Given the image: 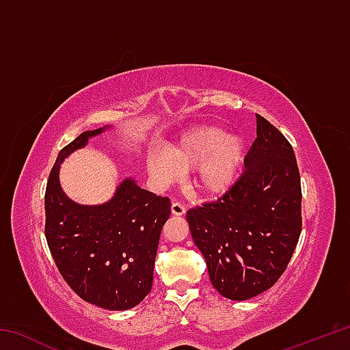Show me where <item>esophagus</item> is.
Wrapping results in <instances>:
<instances>
[{"mask_svg": "<svg viewBox=\"0 0 350 350\" xmlns=\"http://www.w3.org/2000/svg\"><path fill=\"white\" fill-rule=\"evenodd\" d=\"M171 211H173V215H176V216H182V215H185L187 208L182 202H173L171 204Z\"/></svg>", "mask_w": 350, "mask_h": 350, "instance_id": "obj_1", "label": "esophagus"}]
</instances>
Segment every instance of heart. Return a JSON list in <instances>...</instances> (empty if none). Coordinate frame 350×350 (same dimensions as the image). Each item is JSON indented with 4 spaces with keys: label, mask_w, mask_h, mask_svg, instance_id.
<instances>
[{
    "label": "heart",
    "mask_w": 350,
    "mask_h": 350,
    "mask_svg": "<svg viewBox=\"0 0 350 350\" xmlns=\"http://www.w3.org/2000/svg\"><path fill=\"white\" fill-rule=\"evenodd\" d=\"M244 161V142L236 134L225 135L215 126L187 134L167 156L150 154L148 171L161 185L173 183L180 173L196 168L194 183L204 193L219 194L233 185Z\"/></svg>",
    "instance_id": "obj_1"
}]
</instances>
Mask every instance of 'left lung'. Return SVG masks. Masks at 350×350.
Wrapping results in <instances>:
<instances>
[{
  "mask_svg": "<svg viewBox=\"0 0 350 350\" xmlns=\"http://www.w3.org/2000/svg\"><path fill=\"white\" fill-rule=\"evenodd\" d=\"M244 165L239 179L221 198L187 213L213 287L233 301L250 299L273 287L303 228L293 148L259 114L256 139Z\"/></svg>",
  "mask_w": 350,
  "mask_h": 350,
  "instance_id": "8db88e82",
  "label": "left lung"
}]
</instances>
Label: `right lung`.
I'll list each match as a JSON object with an SVG mask.
<instances>
[{"mask_svg": "<svg viewBox=\"0 0 350 350\" xmlns=\"http://www.w3.org/2000/svg\"><path fill=\"white\" fill-rule=\"evenodd\" d=\"M103 128L81 133L58 152L44 194V234L68 286L88 303L108 310L137 306L152 287V270L171 200L126 179L108 204L79 205L63 193V159Z\"/></svg>", "mask_w": 350, "mask_h": 350, "instance_id": "1", "label": "right lung"}]
</instances>
